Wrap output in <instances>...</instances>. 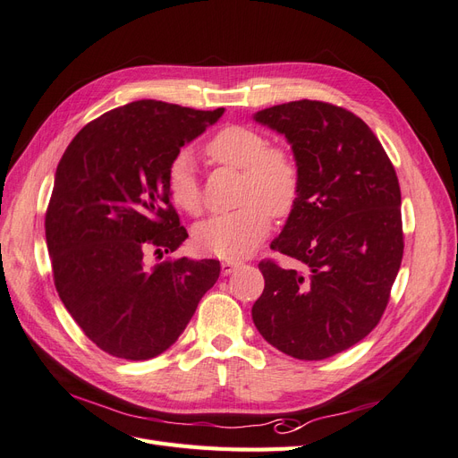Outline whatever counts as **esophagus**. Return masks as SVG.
Returning <instances> with one entry per match:
<instances>
[{
  "label": "esophagus",
  "instance_id": "1",
  "mask_svg": "<svg viewBox=\"0 0 458 458\" xmlns=\"http://www.w3.org/2000/svg\"><path fill=\"white\" fill-rule=\"evenodd\" d=\"M241 267V261H233V259H225V261H221V273L224 275H231V273H234Z\"/></svg>",
  "mask_w": 458,
  "mask_h": 458
}]
</instances>
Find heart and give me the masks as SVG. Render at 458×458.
<instances>
[{"label":"heart","instance_id":"obj_1","mask_svg":"<svg viewBox=\"0 0 458 458\" xmlns=\"http://www.w3.org/2000/svg\"><path fill=\"white\" fill-rule=\"evenodd\" d=\"M214 162L244 172L242 202L239 210L208 217L192 231L199 250L241 259L252 254L266 239L273 216H288L300 195V170L284 148L269 147L266 135L246 126H227L206 145ZM168 195L172 202L191 216L200 212V187L197 162L182 150L168 170Z\"/></svg>","mask_w":458,"mask_h":458}]
</instances>
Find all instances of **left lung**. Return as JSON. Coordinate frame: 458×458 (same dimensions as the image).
I'll return each instance as SVG.
<instances>
[{
    "label": "left lung",
    "mask_w": 458,
    "mask_h": 458,
    "mask_svg": "<svg viewBox=\"0 0 458 458\" xmlns=\"http://www.w3.org/2000/svg\"><path fill=\"white\" fill-rule=\"evenodd\" d=\"M261 126L286 137L300 195L261 261L266 288L254 325L273 348L321 361L361 342L378 325L403 258L401 191L377 135L353 113L321 101L258 110Z\"/></svg>",
    "instance_id": "1"
}]
</instances>
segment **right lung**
<instances>
[{
    "mask_svg": "<svg viewBox=\"0 0 458 458\" xmlns=\"http://www.w3.org/2000/svg\"><path fill=\"white\" fill-rule=\"evenodd\" d=\"M224 113L133 101L81 128L57 165L46 216L55 286L110 355L145 361L168 350L217 281L216 259L150 266L147 254L187 239L165 185L170 164Z\"/></svg>",
    "mask_w": 458,
    "mask_h": 458,
    "instance_id": "add662e5",
    "label": "right lung"
}]
</instances>
